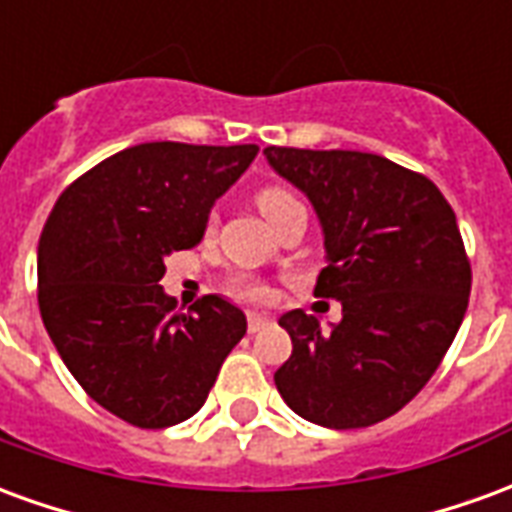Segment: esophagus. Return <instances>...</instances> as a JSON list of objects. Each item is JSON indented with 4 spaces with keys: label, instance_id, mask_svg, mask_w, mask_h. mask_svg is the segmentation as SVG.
<instances>
[{
    "label": "esophagus",
    "instance_id": "34e87169",
    "mask_svg": "<svg viewBox=\"0 0 512 512\" xmlns=\"http://www.w3.org/2000/svg\"><path fill=\"white\" fill-rule=\"evenodd\" d=\"M266 326H271V318H268V315H257V312H252V315L246 318V329H249V334L263 332Z\"/></svg>",
    "mask_w": 512,
    "mask_h": 512
}]
</instances>
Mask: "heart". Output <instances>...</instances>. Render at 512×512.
Instances as JSON below:
<instances>
[{"label": "heart", "mask_w": 512, "mask_h": 512, "mask_svg": "<svg viewBox=\"0 0 512 512\" xmlns=\"http://www.w3.org/2000/svg\"><path fill=\"white\" fill-rule=\"evenodd\" d=\"M290 202H296V197H293L288 189H282V186H266V189L257 191V208L263 211L266 219H271L279 208H285ZM230 293H233L235 299L255 301V304L268 301V296H271L266 285L252 277H235L233 285H230Z\"/></svg>", "instance_id": "obj_1"}]
</instances>
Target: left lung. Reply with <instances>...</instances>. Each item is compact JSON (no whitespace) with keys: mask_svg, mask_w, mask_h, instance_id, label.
<instances>
[{"mask_svg":"<svg viewBox=\"0 0 512 512\" xmlns=\"http://www.w3.org/2000/svg\"><path fill=\"white\" fill-rule=\"evenodd\" d=\"M263 153L321 219L329 266L315 296L343 304L332 332L301 310L279 318L293 354L274 384L315 425H376L428 384L469 307L472 266L455 211L433 180L376 153Z\"/></svg>","mask_w":512,"mask_h":512,"instance_id":"8db88e82","label":"left lung"}]
</instances>
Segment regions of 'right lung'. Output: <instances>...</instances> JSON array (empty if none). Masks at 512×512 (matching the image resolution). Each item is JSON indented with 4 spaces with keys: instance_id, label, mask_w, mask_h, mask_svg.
<instances>
[{
    "instance_id": "obj_1",
    "label": "right lung",
    "mask_w": 512,
    "mask_h": 512,
    "mask_svg": "<svg viewBox=\"0 0 512 512\" xmlns=\"http://www.w3.org/2000/svg\"><path fill=\"white\" fill-rule=\"evenodd\" d=\"M257 145L145 142L62 191L38 246V304L62 362L98 406L134 428L194 417L246 334L244 312L202 296L175 310L164 257L200 244L213 202Z\"/></svg>"
}]
</instances>
